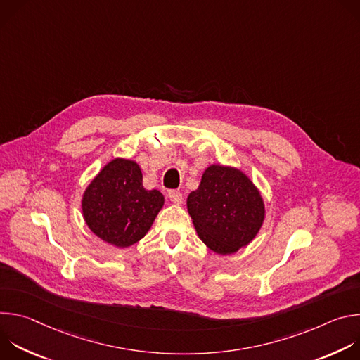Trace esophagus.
I'll use <instances>...</instances> for the list:
<instances>
[{"instance_id":"1","label":"esophagus","mask_w":360,"mask_h":360,"mask_svg":"<svg viewBox=\"0 0 360 360\" xmlns=\"http://www.w3.org/2000/svg\"><path fill=\"white\" fill-rule=\"evenodd\" d=\"M168 196H169L171 202H174V203H176V205L182 203L184 195H182V192H181V191H169V192H168Z\"/></svg>"}]
</instances>
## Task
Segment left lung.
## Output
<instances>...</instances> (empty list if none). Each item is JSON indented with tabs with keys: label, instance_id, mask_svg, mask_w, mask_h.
Segmentation results:
<instances>
[{
	"label": "left lung",
	"instance_id": "left-lung-1",
	"mask_svg": "<svg viewBox=\"0 0 360 360\" xmlns=\"http://www.w3.org/2000/svg\"><path fill=\"white\" fill-rule=\"evenodd\" d=\"M186 203L199 238L221 255L248 245L265 218L259 191L243 172L229 167H210Z\"/></svg>",
	"mask_w": 360,
	"mask_h": 360
}]
</instances>
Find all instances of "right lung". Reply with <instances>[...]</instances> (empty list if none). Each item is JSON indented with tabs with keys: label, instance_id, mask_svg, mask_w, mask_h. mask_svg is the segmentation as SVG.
<instances>
[{
	"label": "right lung",
	"instance_id": "add662e5",
	"mask_svg": "<svg viewBox=\"0 0 360 360\" xmlns=\"http://www.w3.org/2000/svg\"><path fill=\"white\" fill-rule=\"evenodd\" d=\"M164 205V195L142 186L138 164L114 160L95 176L82 198L89 229L117 248L136 243L149 231Z\"/></svg>",
	"mask_w": 360,
	"mask_h": 360
}]
</instances>
